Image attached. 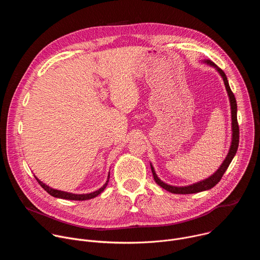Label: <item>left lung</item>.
<instances>
[{
	"instance_id": "1",
	"label": "left lung",
	"mask_w": 260,
	"mask_h": 260,
	"mask_svg": "<svg viewBox=\"0 0 260 260\" xmlns=\"http://www.w3.org/2000/svg\"><path fill=\"white\" fill-rule=\"evenodd\" d=\"M205 63L213 67L216 69V71L219 73V75L221 76V78L223 79V82H224V85H225V88H226V91H228V95L230 98V103H231V110H232V144H231V148H230V151L225 157V159L223 160V162L221 164V166L218 168V170L212 175L210 176L209 178L205 179V180H202L200 182H197V183H193L191 185H187V186H173V185H170V184H167L165 183L164 181H161L156 173H155V170L153 168V166L150 164V167H151V171H152V174H153V178L155 180V182L159 185L160 187H162L164 189H166L167 191L169 192H172V193H176V194H189V193H197V192H201V191H205V190H209L211 188H213L215 185L221 180L222 176H223V174L225 173V171L228 170L229 166L231 165L233 158L235 157L236 153H237V150H238V147H239V138H240V132H239V124H238V119H237V110H238V107H237V101H236V98H235V94L233 93L231 87H230V84H229V81H228V78H226V75L225 73L222 71L220 68H218L213 61H211L210 59H206V60H203Z\"/></svg>"
}]
</instances>
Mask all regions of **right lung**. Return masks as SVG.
<instances>
[{
	"label": "right lung",
	"instance_id": "add662e5",
	"mask_svg": "<svg viewBox=\"0 0 260 260\" xmlns=\"http://www.w3.org/2000/svg\"><path fill=\"white\" fill-rule=\"evenodd\" d=\"M35 178L37 179V181H38V183L41 185L42 188H44L50 196H52L54 198L63 199V200H70V201H86V200H90V199H93V198L98 197L100 193H102L105 190V188L107 187V185H108V182H109L110 172L108 174V178H107L106 183L103 185V186L100 189H98V190H95L93 192H90V193H83V194H76V193H72V192H67V191H61V190L53 189V188L49 187L48 185H46L45 183H43L42 181H40L36 176H35Z\"/></svg>",
	"mask_w": 260,
	"mask_h": 260
}]
</instances>
